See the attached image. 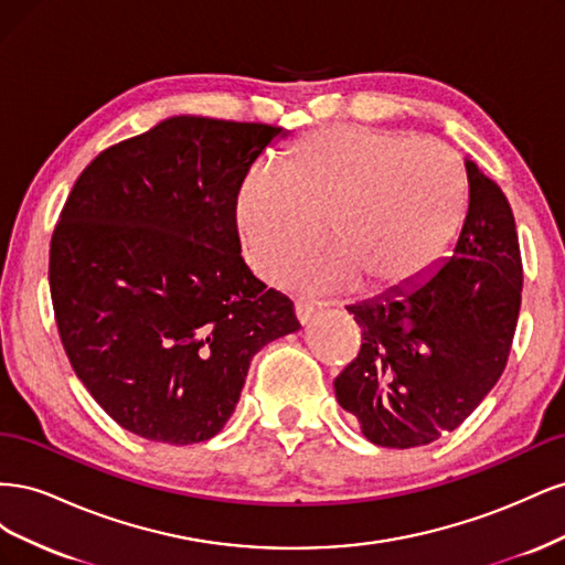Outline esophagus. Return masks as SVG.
Wrapping results in <instances>:
<instances>
[{
	"label": "esophagus",
	"mask_w": 565,
	"mask_h": 565,
	"mask_svg": "<svg viewBox=\"0 0 565 565\" xmlns=\"http://www.w3.org/2000/svg\"><path fill=\"white\" fill-rule=\"evenodd\" d=\"M318 309H320V306L316 301H311V299H297L295 301V313H297L301 324H309L316 318Z\"/></svg>",
	"instance_id": "1"
}]
</instances>
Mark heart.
Listing matches in <instances>:
<instances>
[{
    "label": "heart",
    "instance_id": "b5f03b06",
    "mask_svg": "<svg viewBox=\"0 0 565 565\" xmlns=\"http://www.w3.org/2000/svg\"><path fill=\"white\" fill-rule=\"evenodd\" d=\"M467 179L436 139L344 125L309 131L280 162L249 169L235 200L247 262L280 280L318 247L328 221L334 249L292 273L306 289L417 282L446 252L465 212Z\"/></svg>",
    "mask_w": 565,
    "mask_h": 565
}]
</instances>
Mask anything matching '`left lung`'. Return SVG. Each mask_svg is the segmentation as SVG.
I'll return each mask as SVG.
<instances>
[{
	"label": "left lung",
	"mask_w": 565,
	"mask_h": 565,
	"mask_svg": "<svg viewBox=\"0 0 565 565\" xmlns=\"http://www.w3.org/2000/svg\"><path fill=\"white\" fill-rule=\"evenodd\" d=\"M469 210L452 256L401 297L349 306L363 344L339 372V405L374 446L417 448L455 431L507 367L523 264L502 188L465 160Z\"/></svg>",
	"instance_id": "1"
}]
</instances>
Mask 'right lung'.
<instances>
[{"label": "right lung", "mask_w": 565, "mask_h": 565, "mask_svg": "<svg viewBox=\"0 0 565 565\" xmlns=\"http://www.w3.org/2000/svg\"><path fill=\"white\" fill-rule=\"evenodd\" d=\"M282 127L169 117L96 156L51 235L61 344L122 429L172 446L216 436L254 353L299 330L252 276L235 200Z\"/></svg>", "instance_id": "obj_1"}]
</instances>
